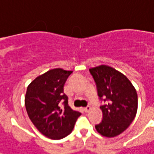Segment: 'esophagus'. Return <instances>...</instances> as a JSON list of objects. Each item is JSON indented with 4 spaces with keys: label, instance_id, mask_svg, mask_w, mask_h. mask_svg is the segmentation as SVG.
Returning a JSON list of instances; mask_svg holds the SVG:
<instances>
[{
    "label": "esophagus",
    "instance_id": "esophagus-1",
    "mask_svg": "<svg viewBox=\"0 0 154 154\" xmlns=\"http://www.w3.org/2000/svg\"><path fill=\"white\" fill-rule=\"evenodd\" d=\"M90 110H91V107H90V106H88V107H86L84 108L85 112H88Z\"/></svg>",
    "mask_w": 154,
    "mask_h": 154
}]
</instances>
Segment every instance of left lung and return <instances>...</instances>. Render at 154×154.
Here are the masks:
<instances>
[{
  "mask_svg": "<svg viewBox=\"0 0 154 154\" xmlns=\"http://www.w3.org/2000/svg\"><path fill=\"white\" fill-rule=\"evenodd\" d=\"M103 105V120L97 131L107 137H116L132 123L137 110V94L128 77L111 66L102 65L89 69Z\"/></svg>",
  "mask_w": 154,
  "mask_h": 154,
  "instance_id": "8db88e82",
  "label": "left lung"
}]
</instances>
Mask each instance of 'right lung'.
<instances>
[{"mask_svg":"<svg viewBox=\"0 0 154 154\" xmlns=\"http://www.w3.org/2000/svg\"><path fill=\"white\" fill-rule=\"evenodd\" d=\"M72 71L50 70L37 77L27 87L25 106L37 129L51 139H62L72 133L81 112L68 105L63 87Z\"/></svg>","mask_w":154,"mask_h":154,"instance_id":"add662e5","label":"right lung"}]
</instances>
